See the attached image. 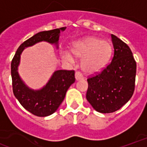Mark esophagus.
Segmentation results:
<instances>
[{
	"label": "esophagus",
	"mask_w": 147,
	"mask_h": 147,
	"mask_svg": "<svg viewBox=\"0 0 147 147\" xmlns=\"http://www.w3.org/2000/svg\"><path fill=\"white\" fill-rule=\"evenodd\" d=\"M75 76H76V81H78V80L83 79V76H82L81 72H79V71H76V74H75Z\"/></svg>",
	"instance_id": "1"
}]
</instances>
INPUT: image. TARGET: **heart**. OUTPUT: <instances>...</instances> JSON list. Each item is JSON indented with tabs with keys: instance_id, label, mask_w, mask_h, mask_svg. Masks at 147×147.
Listing matches in <instances>:
<instances>
[{
	"instance_id": "obj_1",
	"label": "heart",
	"mask_w": 147,
	"mask_h": 147,
	"mask_svg": "<svg viewBox=\"0 0 147 147\" xmlns=\"http://www.w3.org/2000/svg\"><path fill=\"white\" fill-rule=\"evenodd\" d=\"M71 53L78 58H83L82 68L88 73L102 71L108 64L113 52L109 41L88 37L75 43L71 48ZM62 59L69 63H74L73 57L68 51L61 52Z\"/></svg>"
}]
</instances>
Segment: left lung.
<instances>
[{
	"label": "left lung",
	"instance_id": "left-lung-1",
	"mask_svg": "<svg viewBox=\"0 0 147 147\" xmlns=\"http://www.w3.org/2000/svg\"><path fill=\"white\" fill-rule=\"evenodd\" d=\"M112 61L98 75L88 78L86 98L95 110L110 113L124 106L135 88L136 63L129 47L112 34Z\"/></svg>",
	"mask_w": 147,
	"mask_h": 147
}]
</instances>
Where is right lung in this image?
Masks as SVG:
<instances>
[{
	"label": "right lung",
	"instance_id": "1",
	"mask_svg": "<svg viewBox=\"0 0 147 147\" xmlns=\"http://www.w3.org/2000/svg\"><path fill=\"white\" fill-rule=\"evenodd\" d=\"M66 27L38 32L21 44L11 61V77L14 96L26 110L37 116H48L55 112L65 98L66 92L76 81L75 71L57 70L52 74L45 86L40 89H32L25 85L19 76L18 66L21 53L25 48L46 41L59 48L60 31Z\"/></svg>",
	"mask_w": 147,
	"mask_h": 147
}]
</instances>
